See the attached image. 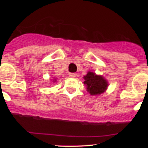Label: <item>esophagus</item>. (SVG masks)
<instances>
[{"label": "esophagus", "mask_w": 148, "mask_h": 148, "mask_svg": "<svg viewBox=\"0 0 148 148\" xmlns=\"http://www.w3.org/2000/svg\"><path fill=\"white\" fill-rule=\"evenodd\" d=\"M69 77H71V78H74V77H76V74H75V73H69Z\"/></svg>", "instance_id": "34e87169"}]
</instances>
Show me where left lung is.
Listing matches in <instances>:
<instances>
[{"label": "left lung", "instance_id": "left-lung-1", "mask_svg": "<svg viewBox=\"0 0 148 148\" xmlns=\"http://www.w3.org/2000/svg\"><path fill=\"white\" fill-rule=\"evenodd\" d=\"M84 82L87 91L92 95H98L106 91L108 87V81L102 76L97 75L89 72L84 76Z\"/></svg>", "mask_w": 148, "mask_h": 148}]
</instances>
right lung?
<instances>
[{
    "mask_svg": "<svg viewBox=\"0 0 148 148\" xmlns=\"http://www.w3.org/2000/svg\"><path fill=\"white\" fill-rule=\"evenodd\" d=\"M56 79H53V82H56Z\"/></svg>",
    "mask_w": 148,
    "mask_h": 148,
    "instance_id": "1",
    "label": "right lung"
}]
</instances>
